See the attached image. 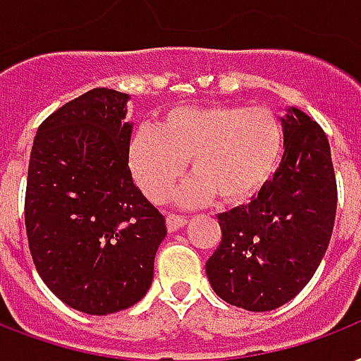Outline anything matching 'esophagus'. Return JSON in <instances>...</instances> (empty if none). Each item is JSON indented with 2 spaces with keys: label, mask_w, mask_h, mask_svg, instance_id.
Wrapping results in <instances>:
<instances>
[{
  "label": "esophagus",
  "mask_w": 361,
  "mask_h": 361,
  "mask_svg": "<svg viewBox=\"0 0 361 361\" xmlns=\"http://www.w3.org/2000/svg\"><path fill=\"white\" fill-rule=\"evenodd\" d=\"M166 224L169 231H177L186 226V219H184V216H178V214H169L166 219Z\"/></svg>",
  "instance_id": "34e87169"
}]
</instances>
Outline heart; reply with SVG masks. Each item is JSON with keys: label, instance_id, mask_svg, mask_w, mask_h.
Returning a JSON list of instances; mask_svg holds the SVG:
<instances>
[{"label": "heart", "instance_id": "1", "mask_svg": "<svg viewBox=\"0 0 361 361\" xmlns=\"http://www.w3.org/2000/svg\"><path fill=\"white\" fill-rule=\"evenodd\" d=\"M282 130L262 107H178L158 126H141L128 142V164L137 186L152 203H164L184 173L195 177L178 192L183 205L219 195L228 205L250 200L275 171Z\"/></svg>", "mask_w": 361, "mask_h": 361}]
</instances>
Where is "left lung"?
<instances>
[{"mask_svg": "<svg viewBox=\"0 0 361 361\" xmlns=\"http://www.w3.org/2000/svg\"><path fill=\"white\" fill-rule=\"evenodd\" d=\"M282 122L284 154L248 205L219 214L222 241L205 265L230 305L265 312L294 300L328 250L337 183L328 137L300 109Z\"/></svg>", "mask_w": 361, "mask_h": 361, "instance_id": "8db88e82", "label": "left lung"}]
</instances>
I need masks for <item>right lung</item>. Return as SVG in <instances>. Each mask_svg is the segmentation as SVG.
<instances>
[{"label":"right lung","instance_id":"obj_1","mask_svg":"<svg viewBox=\"0 0 361 361\" xmlns=\"http://www.w3.org/2000/svg\"><path fill=\"white\" fill-rule=\"evenodd\" d=\"M130 96L94 88L39 126L24 219L39 276L66 305L111 314L145 298L166 219L128 166Z\"/></svg>","mask_w":361,"mask_h":361}]
</instances>
